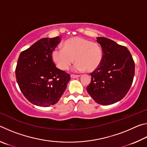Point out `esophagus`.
<instances>
[{
	"instance_id": "1",
	"label": "esophagus",
	"mask_w": 147,
	"mask_h": 147,
	"mask_svg": "<svg viewBox=\"0 0 147 147\" xmlns=\"http://www.w3.org/2000/svg\"><path fill=\"white\" fill-rule=\"evenodd\" d=\"M80 77V75H74V74H71V78H76Z\"/></svg>"
}]
</instances>
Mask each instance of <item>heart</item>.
I'll return each instance as SVG.
<instances>
[{"mask_svg":"<svg viewBox=\"0 0 147 147\" xmlns=\"http://www.w3.org/2000/svg\"><path fill=\"white\" fill-rule=\"evenodd\" d=\"M102 56V50L97 43L80 37L67 39L63 49L56 48L52 52L53 61L62 71L67 70L75 59L74 71H93L100 65Z\"/></svg>","mask_w":147,"mask_h":147,"instance_id":"obj_1","label":"heart"}]
</instances>
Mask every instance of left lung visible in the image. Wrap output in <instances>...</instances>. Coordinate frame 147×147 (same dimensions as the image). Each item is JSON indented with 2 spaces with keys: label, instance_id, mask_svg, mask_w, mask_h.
<instances>
[{
  "label": "left lung",
  "instance_id": "left-lung-1",
  "mask_svg": "<svg viewBox=\"0 0 147 147\" xmlns=\"http://www.w3.org/2000/svg\"><path fill=\"white\" fill-rule=\"evenodd\" d=\"M96 39L102 49V60L90 74L87 91L96 103L110 105L127 94L133 82L135 63L126 47L104 37Z\"/></svg>",
  "mask_w": 147,
  "mask_h": 147
}]
</instances>
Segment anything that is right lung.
<instances>
[{"mask_svg": "<svg viewBox=\"0 0 147 147\" xmlns=\"http://www.w3.org/2000/svg\"><path fill=\"white\" fill-rule=\"evenodd\" d=\"M60 41L59 36L42 38L20 54L17 82L23 95L34 105L49 107L56 104L70 80V74L57 68L52 59V52Z\"/></svg>", "mask_w": 147, "mask_h": 147, "instance_id": "1", "label": "right lung"}]
</instances>
